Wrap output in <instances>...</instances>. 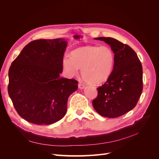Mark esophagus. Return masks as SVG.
I'll use <instances>...</instances> for the list:
<instances>
[{"instance_id": "esophagus-1", "label": "esophagus", "mask_w": 159, "mask_h": 159, "mask_svg": "<svg viewBox=\"0 0 159 159\" xmlns=\"http://www.w3.org/2000/svg\"><path fill=\"white\" fill-rule=\"evenodd\" d=\"M78 88L80 89H83L85 88V85L82 84H78Z\"/></svg>"}]
</instances>
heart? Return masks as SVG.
I'll use <instances>...</instances> for the list:
<instances>
[{"mask_svg":"<svg viewBox=\"0 0 159 159\" xmlns=\"http://www.w3.org/2000/svg\"><path fill=\"white\" fill-rule=\"evenodd\" d=\"M115 58L114 52L109 46H86L74 50L71 57L65 56L62 66L70 76L75 75L81 68L85 81L98 85L106 81L111 74Z\"/></svg>","mask_w":159,"mask_h":159,"instance_id":"heart-1","label":"heart"}]
</instances>
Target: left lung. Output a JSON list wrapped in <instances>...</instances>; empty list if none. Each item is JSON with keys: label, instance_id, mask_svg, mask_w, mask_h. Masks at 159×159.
I'll use <instances>...</instances> for the list:
<instances>
[{"label": "left lung", "instance_id": "left-lung-1", "mask_svg": "<svg viewBox=\"0 0 159 159\" xmlns=\"http://www.w3.org/2000/svg\"><path fill=\"white\" fill-rule=\"evenodd\" d=\"M109 45L115 54L111 74L98 88V95L93 107L100 115L116 118L132 110L143 91V68L140 60L131 47L113 38H95Z\"/></svg>", "mask_w": 159, "mask_h": 159}]
</instances>
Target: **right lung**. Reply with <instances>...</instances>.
<instances>
[{"label":"right lung","mask_w":159,"mask_h":159,"mask_svg":"<svg viewBox=\"0 0 159 159\" xmlns=\"http://www.w3.org/2000/svg\"><path fill=\"white\" fill-rule=\"evenodd\" d=\"M67 46L64 38L34 40L12 63L8 95L18 115L27 121L50 125L65 116L68 99L78 84L60 75Z\"/></svg>","instance_id":"obj_1"}]
</instances>
